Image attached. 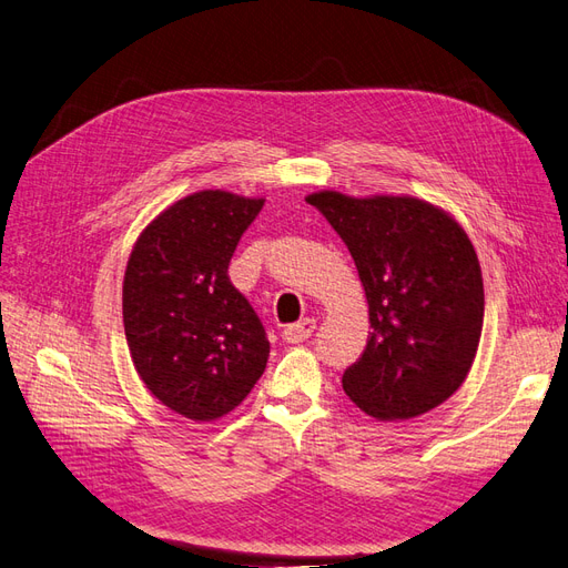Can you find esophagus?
Segmentation results:
<instances>
[{
	"label": "esophagus",
	"mask_w": 568,
	"mask_h": 568,
	"mask_svg": "<svg viewBox=\"0 0 568 568\" xmlns=\"http://www.w3.org/2000/svg\"><path fill=\"white\" fill-rule=\"evenodd\" d=\"M315 327H317V322L313 317H303L301 322H296V325H288L282 336H284V342H288V344H301L305 339H311Z\"/></svg>",
	"instance_id": "esophagus-1"
}]
</instances>
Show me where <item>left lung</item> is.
Listing matches in <instances>:
<instances>
[{
    "mask_svg": "<svg viewBox=\"0 0 568 568\" xmlns=\"http://www.w3.org/2000/svg\"><path fill=\"white\" fill-rule=\"evenodd\" d=\"M354 257L371 336L342 377L367 416L408 420L464 385L485 313L483 274L466 232L447 212L408 195L305 197Z\"/></svg>",
    "mask_w": 568,
    "mask_h": 568,
    "instance_id": "1",
    "label": "left lung"
}]
</instances>
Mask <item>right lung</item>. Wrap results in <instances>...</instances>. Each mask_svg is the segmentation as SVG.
<instances>
[{
    "instance_id": "1",
    "label": "right lung",
    "mask_w": 568,
    "mask_h": 568,
    "mask_svg": "<svg viewBox=\"0 0 568 568\" xmlns=\"http://www.w3.org/2000/svg\"><path fill=\"white\" fill-rule=\"evenodd\" d=\"M263 197L201 191L138 236L124 277V329L138 375L191 420H217L251 394L270 358L263 322L229 280Z\"/></svg>"
}]
</instances>
